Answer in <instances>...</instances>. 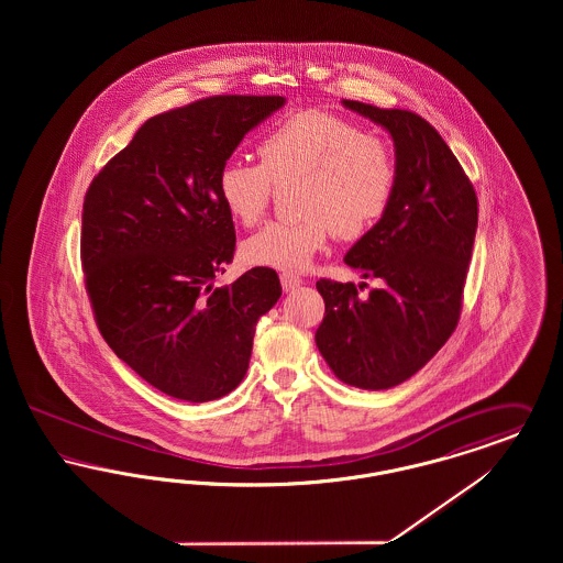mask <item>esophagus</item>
I'll return each instance as SVG.
<instances>
[{
    "mask_svg": "<svg viewBox=\"0 0 563 563\" xmlns=\"http://www.w3.org/2000/svg\"><path fill=\"white\" fill-rule=\"evenodd\" d=\"M280 285H283V289H285L287 294H291V291H295V289L301 285V278H299L297 274H291V272H283V274H280Z\"/></svg>",
    "mask_w": 563,
    "mask_h": 563,
    "instance_id": "1",
    "label": "esophagus"
}]
</instances>
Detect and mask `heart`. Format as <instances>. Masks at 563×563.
Returning a JSON list of instances; mask_svg holds the SVG:
<instances>
[{"label":"heart","mask_w":563,"mask_h":563,"mask_svg":"<svg viewBox=\"0 0 563 563\" xmlns=\"http://www.w3.org/2000/svg\"><path fill=\"white\" fill-rule=\"evenodd\" d=\"M260 164L230 161L219 168L217 194L236 221L253 225L272 198V184L295 186V219L269 221L242 242V257L260 268L299 272L329 232L358 239L386 213L397 162L386 141L329 111H299L262 136Z\"/></svg>","instance_id":"heart-1"}]
</instances>
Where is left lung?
<instances>
[{
  "instance_id": "1",
  "label": "left lung",
  "mask_w": 563,
  "mask_h": 563,
  "mask_svg": "<svg viewBox=\"0 0 563 563\" xmlns=\"http://www.w3.org/2000/svg\"><path fill=\"white\" fill-rule=\"evenodd\" d=\"M342 106L390 134L397 186L386 213L344 257L382 285L358 297L352 283L319 280L324 319L314 340L342 382L386 390L418 374L454 333L477 232V196L424 118L346 99Z\"/></svg>"
}]
</instances>
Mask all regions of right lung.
Instances as JSON below:
<instances>
[{
  "mask_svg": "<svg viewBox=\"0 0 563 563\" xmlns=\"http://www.w3.org/2000/svg\"><path fill=\"white\" fill-rule=\"evenodd\" d=\"M285 97H211L150 118L84 198L81 262L109 349L168 397L214 401L249 369L272 268L214 287L234 260L219 168Z\"/></svg>",
  "mask_w": 563,
  "mask_h": 563,
  "instance_id": "obj_1",
  "label": "right lung"
}]
</instances>
